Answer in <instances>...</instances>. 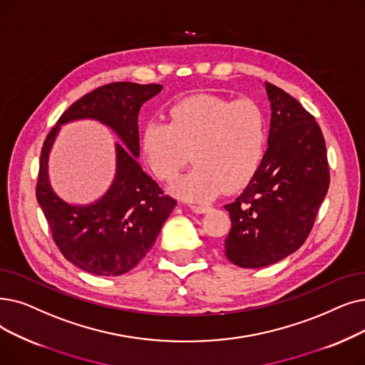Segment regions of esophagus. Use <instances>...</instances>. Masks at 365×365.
<instances>
[{
    "instance_id": "esophagus-1",
    "label": "esophagus",
    "mask_w": 365,
    "mask_h": 365,
    "mask_svg": "<svg viewBox=\"0 0 365 365\" xmlns=\"http://www.w3.org/2000/svg\"><path fill=\"white\" fill-rule=\"evenodd\" d=\"M191 210L195 213H204L209 210V205H204V204H191Z\"/></svg>"
}]
</instances>
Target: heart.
I'll return each instance as SVG.
<instances>
[{
	"mask_svg": "<svg viewBox=\"0 0 365 365\" xmlns=\"http://www.w3.org/2000/svg\"><path fill=\"white\" fill-rule=\"evenodd\" d=\"M265 141V118L255 103L195 95L171 107L170 122L145 125L141 153L158 179L173 180L192 150L197 165L174 183L173 191L205 201L224 187L235 191L245 186L261 164Z\"/></svg>",
	"mask_w": 365,
	"mask_h": 365,
	"instance_id": "1",
	"label": "heart"
}]
</instances>
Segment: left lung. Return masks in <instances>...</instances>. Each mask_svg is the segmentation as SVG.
Listing matches in <instances>:
<instances>
[{
    "mask_svg": "<svg viewBox=\"0 0 365 365\" xmlns=\"http://www.w3.org/2000/svg\"><path fill=\"white\" fill-rule=\"evenodd\" d=\"M265 89L272 103L268 149L245 191L225 205V255L243 268L274 264L303 245L329 186L318 122L288 92L268 82Z\"/></svg>",
    "mask_w": 365,
    "mask_h": 365,
    "instance_id": "1",
    "label": "left lung"
}]
</instances>
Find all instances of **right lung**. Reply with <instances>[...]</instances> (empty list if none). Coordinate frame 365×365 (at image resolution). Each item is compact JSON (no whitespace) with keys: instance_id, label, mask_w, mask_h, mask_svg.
<instances>
[{"instance_id":"add662e5","label":"right lung","mask_w":365,"mask_h":365,"mask_svg":"<svg viewBox=\"0 0 365 365\" xmlns=\"http://www.w3.org/2000/svg\"><path fill=\"white\" fill-rule=\"evenodd\" d=\"M161 85L115 82L93 89L73 103L47 134L40 155L36 195L52 237L70 262L97 276L130 272L153 246L178 201L165 195L137 163L140 155L138 112ZM77 118H95L123 140L117 145V178L98 202L71 206L53 192L46 178V160L58 126Z\"/></svg>"}]
</instances>
